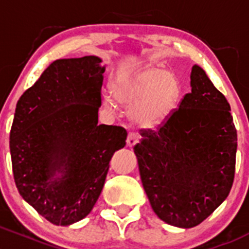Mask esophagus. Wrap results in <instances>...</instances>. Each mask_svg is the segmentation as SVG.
I'll return each mask as SVG.
<instances>
[{
    "instance_id": "obj_1",
    "label": "esophagus",
    "mask_w": 249,
    "mask_h": 249,
    "mask_svg": "<svg viewBox=\"0 0 249 249\" xmlns=\"http://www.w3.org/2000/svg\"><path fill=\"white\" fill-rule=\"evenodd\" d=\"M138 139H139V137H138L137 133L129 132L127 137V145L129 146V147H133V146L138 142Z\"/></svg>"
}]
</instances>
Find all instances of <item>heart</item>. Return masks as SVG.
<instances>
[{
    "instance_id": "b5f03b06",
    "label": "heart",
    "mask_w": 249,
    "mask_h": 249,
    "mask_svg": "<svg viewBox=\"0 0 249 249\" xmlns=\"http://www.w3.org/2000/svg\"><path fill=\"white\" fill-rule=\"evenodd\" d=\"M115 99L130 109V117L142 127H156L171 114L178 96L180 83L173 71L145 68L117 78L111 85ZM104 103L114 110L116 103L111 96Z\"/></svg>"
}]
</instances>
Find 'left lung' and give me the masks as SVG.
<instances>
[{
    "label": "left lung",
    "mask_w": 249,
    "mask_h": 249,
    "mask_svg": "<svg viewBox=\"0 0 249 249\" xmlns=\"http://www.w3.org/2000/svg\"><path fill=\"white\" fill-rule=\"evenodd\" d=\"M191 87L157 130H140L134 146L155 213L186 229L200 224L229 196L237 148L229 103L196 65Z\"/></svg>",
    "instance_id": "obj_1"
}]
</instances>
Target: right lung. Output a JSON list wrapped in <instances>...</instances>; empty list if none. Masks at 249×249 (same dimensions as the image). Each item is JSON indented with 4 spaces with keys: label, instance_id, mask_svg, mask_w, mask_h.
<instances>
[{
    "label": "right lung",
    "instance_id": "1",
    "mask_svg": "<svg viewBox=\"0 0 249 249\" xmlns=\"http://www.w3.org/2000/svg\"><path fill=\"white\" fill-rule=\"evenodd\" d=\"M97 56L56 60L24 92L10 129L20 196L55 225L85 218L98 200L127 130L98 124L106 67Z\"/></svg>",
    "mask_w": 249,
    "mask_h": 249
}]
</instances>
